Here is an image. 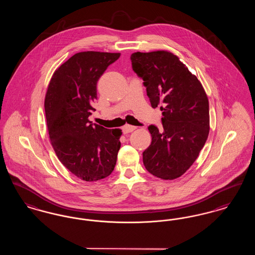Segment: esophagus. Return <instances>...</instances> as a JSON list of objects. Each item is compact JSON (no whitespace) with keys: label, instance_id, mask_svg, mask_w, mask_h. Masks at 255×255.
Here are the masks:
<instances>
[{"label":"esophagus","instance_id":"1","mask_svg":"<svg viewBox=\"0 0 255 255\" xmlns=\"http://www.w3.org/2000/svg\"><path fill=\"white\" fill-rule=\"evenodd\" d=\"M136 127L135 126H132V125H129V124H126L122 127V132L124 133H131L133 132V130H135Z\"/></svg>","mask_w":255,"mask_h":255}]
</instances>
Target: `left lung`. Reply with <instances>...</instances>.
I'll use <instances>...</instances> for the list:
<instances>
[{"label": "left lung", "instance_id": "1", "mask_svg": "<svg viewBox=\"0 0 255 255\" xmlns=\"http://www.w3.org/2000/svg\"><path fill=\"white\" fill-rule=\"evenodd\" d=\"M133 72L142 78L152 108L160 106L162 128L150 125L152 142L142 153L146 169L174 180L194 163L209 133L204 87L179 57L167 50L134 52Z\"/></svg>", "mask_w": 255, "mask_h": 255}]
</instances>
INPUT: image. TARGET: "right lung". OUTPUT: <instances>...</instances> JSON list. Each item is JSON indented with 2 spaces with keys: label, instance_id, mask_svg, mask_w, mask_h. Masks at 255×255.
Masks as SVG:
<instances>
[{
  "label": "right lung",
  "instance_id": "obj_1",
  "mask_svg": "<svg viewBox=\"0 0 255 255\" xmlns=\"http://www.w3.org/2000/svg\"><path fill=\"white\" fill-rule=\"evenodd\" d=\"M121 53L82 51L54 72L45 97L49 140L62 164L77 178L96 182L108 177L117 163L121 129L89 121L97 99V84Z\"/></svg>",
  "mask_w": 255,
  "mask_h": 255
}]
</instances>
